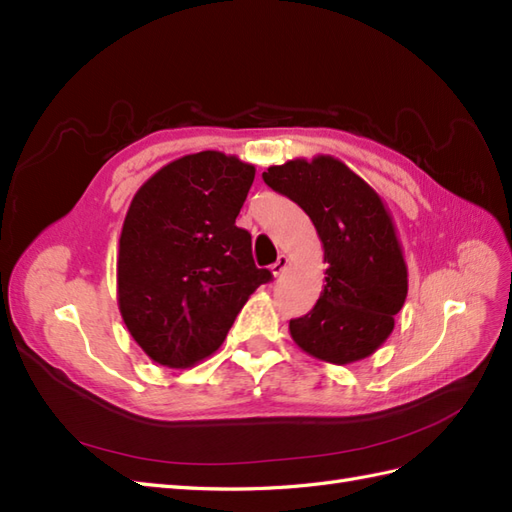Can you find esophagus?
<instances>
[{
	"label": "esophagus",
	"mask_w": 512,
	"mask_h": 512,
	"mask_svg": "<svg viewBox=\"0 0 512 512\" xmlns=\"http://www.w3.org/2000/svg\"><path fill=\"white\" fill-rule=\"evenodd\" d=\"M288 255H279L277 257V261H275V264H272L270 266V270H272V275H275V277H279V275H283V270L285 268H288Z\"/></svg>",
	"instance_id": "34e87169"
}]
</instances>
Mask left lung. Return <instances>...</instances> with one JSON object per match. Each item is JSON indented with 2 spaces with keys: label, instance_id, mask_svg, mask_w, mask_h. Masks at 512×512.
I'll list each match as a JSON object with an SVG mask.
<instances>
[{
  "label": "left lung",
  "instance_id": "1",
  "mask_svg": "<svg viewBox=\"0 0 512 512\" xmlns=\"http://www.w3.org/2000/svg\"><path fill=\"white\" fill-rule=\"evenodd\" d=\"M264 183L299 205L325 248V288L290 336L314 358L351 364L375 353L406 303L408 268L384 200L334 157L272 165Z\"/></svg>",
  "mask_w": 512,
  "mask_h": 512
}]
</instances>
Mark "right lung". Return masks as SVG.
<instances>
[{
  "instance_id": "obj_1",
  "label": "right lung",
  "mask_w": 512,
  "mask_h": 512,
  "mask_svg": "<svg viewBox=\"0 0 512 512\" xmlns=\"http://www.w3.org/2000/svg\"><path fill=\"white\" fill-rule=\"evenodd\" d=\"M255 168L205 150L176 159L139 187L117 257V303L150 360L185 368L216 351L272 272L235 227Z\"/></svg>"
}]
</instances>
